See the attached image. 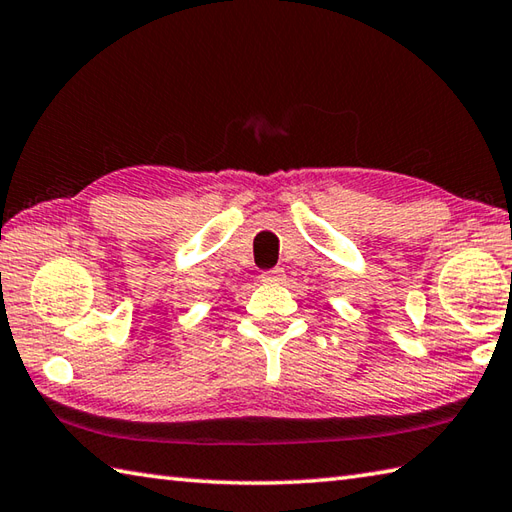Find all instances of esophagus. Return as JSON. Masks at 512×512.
Segmentation results:
<instances>
[{
	"label": "esophagus",
	"instance_id": "esophagus-1",
	"mask_svg": "<svg viewBox=\"0 0 512 512\" xmlns=\"http://www.w3.org/2000/svg\"><path fill=\"white\" fill-rule=\"evenodd\" d=\"M286 279V273L282 268H273V270H266V273H262V282L266 284H282Z\"/></svg>",
	"mask_w": 512,
	"mask_h": 512
}]
</instances>
